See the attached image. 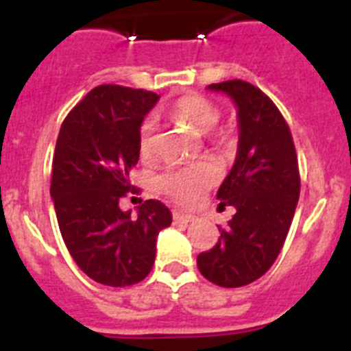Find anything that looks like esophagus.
I'll return each instance as SVG.
<instances>
[{"instance_id":"obj_1","label":"esophagus","mask_w":351,"mask_h":351,"mask_svg":"<svg viewBox=\"0 0 351 351\" xmlns=\"http://www.w3.org/2000/svg\"><path fill=\"white\" fill-rule=\"evenodd\" d=\"M193 219H195L193 214L181 213V210H173V221L176 223H184V225H188V223H191Z\"/></svg>"}]
</instances>
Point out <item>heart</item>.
Instances as JSON below:
<instances>
[{
	"mask_svg": "<svg viewBox=\"0 0 351 351\" xmlns=\"http://www.w3.org/2000/svg\"><path fill=\"white\" fill-rule=\"evenodd\" d=\"M173 114L179 119L186 121L198 133H209L219 121L218 108L204 96L198 95L184 96L176 101ZM156 130L158 123L154 116L145 117L138 130V153L142 160L153 158L154 145H156ZM216 179H218V169L210 161H198L193 165L165 172L158 179V188L178 202L193 204L202 197L209 186L214 184Z\"/></svg>",
	"mask_w": 351,
	"mask_h": 351,
	"instance_id": "1",
	"label": "heart"
}]
</instances>
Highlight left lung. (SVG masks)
Instances as JSON below:
<instances>
[{
  "label": "left lung",
  "instance_id": "left-lung-1",
  "mask_svg": "<svg viewBox=\"0 0 351 351\" xmlns=\"http://www.w3.org/2000/svg\"><path fill=\"white\" fill-rule=\"evenodd\" d=\"M207 89L237 108V154L216 195L218 209L230 206L235 214L197 265L210 283L237 288L258 280L280 255L299 202V163L290 128L269 96L244 80Z\"/></svg>",
  "mask_w": 351,
  "mask_h": 351
}]
</instances>
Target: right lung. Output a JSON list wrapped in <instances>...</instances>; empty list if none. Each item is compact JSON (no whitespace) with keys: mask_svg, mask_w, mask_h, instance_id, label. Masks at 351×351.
Returning <instances> with one entry per match:
<instances>
[{"mask_svg":"<svg viewBox=\"0 0 351 351\" xmlns=\"http://www.w3.org/2000/svg\"><path fill=\"white\" fill-rule=\"evenodd\" d=\"M160 95L104 84L71 108L52 160L51 198L71 258L96 283L130 287L151 272L156 237L172 223L160 200L119 207L133 186L138 130Z\"/></svg>","mask_w":351,"mask_h":351,"instance_id":"add662e5","label":"right lung"}]
</instances>
